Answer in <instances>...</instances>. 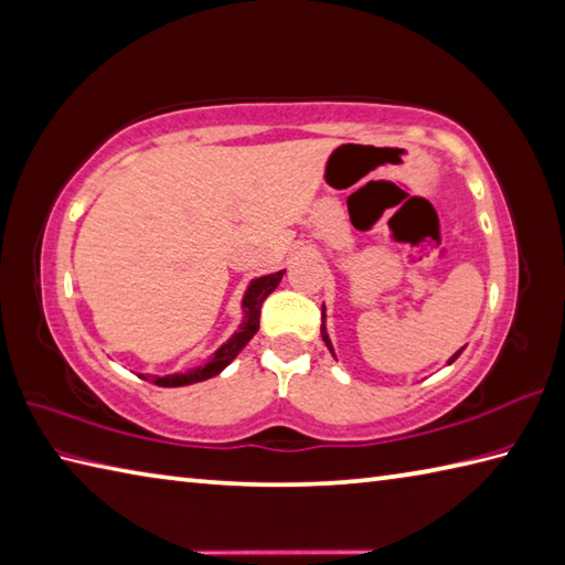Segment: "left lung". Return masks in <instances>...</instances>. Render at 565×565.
Returning a JSON list of instances; mask_svg holds the SVG:
<instances>
[{
    "label": "left lung",
    "mask_w": 565,
    "mask_h": 565,
    "mask_svg": "<svg viewBox=\"0 0 565 565\" xmlns=\"http://www.w3.org/2000/svg\"><path fill=\"white\" fill-rule=\"evenodd\" d=\"M322 339H324V344H327V349H329V351H332V354H334V349H332V342H329V334H327V329H324V307H322ZM460 354H462V349H460V351H457V354H455V356H452V359L448 361V364H452V361H455L457 356H460Z\"/></svg>",
    "instance_id": "left-lung-1"
}]
</instances>
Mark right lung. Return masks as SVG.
I'll use <instances>...</instances> for the list:
<instances>
[{
    "instance_id": "1",
    "label": "right lung",
    "mask_w": 565,
    "mask_h": 565,
    "mask_svg": "<svg viewBox=\"0 0 565 565\" xmlns=\"http://www.w3.org/2000/svg\"><path fill=\"white\" fill-rule=\"evenodd\" d=\"M280 280H282V270L273 273V275H263V278L250 282L246 297H243V312H246V319H243L238 332L233 334L228 342L216 351L214 356H211L209 364L191 369V371H186V374L152 376V383H157V386H189V383H199V381H206L211 376L221 374V371L226 369L231 361L241 354V349L250 342L253 334L258 332L260 307L265 302V297H268L275 290V287H278ZM142 379H147V376H142Z\"/></svg>"
}]
</instances>
